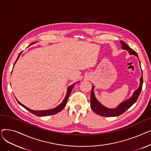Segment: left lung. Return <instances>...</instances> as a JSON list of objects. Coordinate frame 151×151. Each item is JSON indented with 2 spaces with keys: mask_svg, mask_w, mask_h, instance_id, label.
<instances>
[{
  "mask_svg": "<svg viewBox=\"0 0 151 151\" xmlns=\"http://www.w3.org/2000/svg\"><path fill=\"white\" fill-rule=\"evenodd\" d=\"M120 42L122 45V50H127L129 52L130 55H134L138 58L137 53L133 50H132L129 45H127L123 41H120ZM139 63H140V61H139ZM139 81H140V83H139L138 88L134 91L132 96L129 99L121 102V104L115 108H108L107 107L104 106L101 104V103H100L96 99V96H95V93L93 92L94 87L92 86L91 93V108L96 114L101 116L114 117V116H118L121 115L126 110H127L129 108H130L134 104V103L137 101L141 93V91L142 90V83H143V80H142V73L139 79Z\"/></svg>",
  "mask_w": 151,
  "mask_h": 151,
  "instance_id": "1",
  "label": "left lung"
}]
</instances>
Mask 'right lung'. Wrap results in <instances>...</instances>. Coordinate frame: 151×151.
Masks as SVG:
<instances>
[{
	"label": "right lung",
	"mask_w": 151,
	"mask_h": 151,
	"mask_svg": "<svg viewBox=\"0 0 151 151\" xmlns=\"http://www.w3.org/2000/svg\"><path fill=\"white\" fill-rule=\"evenodd\" d=\"M35 43H36V42L31 43L30 45H32V44H34ZM30 45H29V46H30ZM22 52H21L19 54L17 60H16V62H15L14 63V64H15V63L17 62V60H18V59H19V56H20L21 54L22 53ZM14 65H13V67H14ZM78 82H79V81H78ZM78 82H77V83H78ZM76 83H74V84H73L72 85H71V86H70L68 87L67 91V94H66V96H65V97L64 98V99H63V101L61 103V104H60L59 105H58V106H56V107L53 108V109H48V110L35 111V110H32V109H29V108L26 107V106H24V105H22V104H21V103H20L17 99V101H18V104H19L20 105H21L22 107H24L25 109H26L27 110H28L29 111H30L31 113H32V114H35V115H36V116H41V117H42V116H50V115L55 114L58 113L59 112L61 111L63 109V108H64V107L66 106L67 103V100H68V99L70 94V93H71V90H72L75 84Z\"/></svg>",
	"instance_id": "add662e5"
}]
</instances>
